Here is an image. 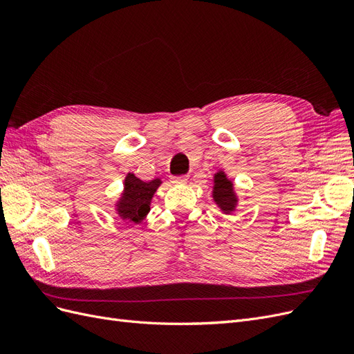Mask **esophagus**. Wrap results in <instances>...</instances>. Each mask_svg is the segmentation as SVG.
<instances>
[{
    "label": "esophagus",
    "instance_id": "esophagus-1",
    "mask_svg": "<svg viewBox=\"0 0 354 354\" xmlns=\"http://www.w3.org/2000/svg\"><path fill=\"white\" fill-rule=\"evenodd\" d=\"M171 183H174V185H186L187 183V177L186 176L171 177Z\"/></svg>",
    "mask_w": 354,
    "mask_h": 354
}]
</instances>
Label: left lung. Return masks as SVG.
Segmentation results:
<instances>
[{
  "instance_id": "1",
  "label": "left lung",
  "mask_w": 354,
  "mask_h": 354,
  "mask_svg": "<svg viewBox=\"0 0 354 354\" xmlns=\"http://www.w3.org/2000/svg\"><path fill=\"white\" fill-rule=\"evenodd\" d=\"M211 196L218 209L226 216L233 214L239 205V196L236 194V189H234L233 180L224 173V169H218L212 177Z\"/></svg>"
}]
</instances>
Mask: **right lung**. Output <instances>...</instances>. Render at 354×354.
Segmentation results:
<instances>
[{"label":"right lung","mask_w":354,"mask_h":354,"mask_svg":"<svg viewBox=\"0 0 354 354\" xmlns=\"http://www.w3.org/2000/svg\"><path fill=\"white\" fill-rule=\"evenodd\" d=\"M162 180L153 178L142 181L134 173H128L124 178V189L115 201V214L122 221L140 224L151 211V203Z\"/></svg>","instance_id":"1"}]
</instances>
